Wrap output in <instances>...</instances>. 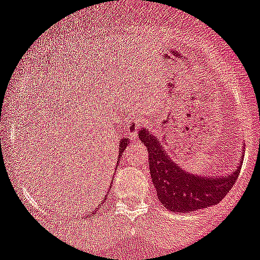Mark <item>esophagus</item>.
<instances>
[{
  "mask_svg": "<svg viewBox=\"0 0 260 260\" xmlns=\"http://www.w3.org/2000/svg\"><path fill=\"white\" fill-rule=\"evenodd\" d=\"M137 126H138V121L135 120V121H132V122H128V127H133V128H137Z\"/></svg>",
  "mask_w": 260,
  "mask_h": 260,
  "instance_id": "34e87169",
  "label": "esophagus"
}]
</instances>
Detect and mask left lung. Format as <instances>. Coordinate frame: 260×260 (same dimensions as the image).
<instances>
[{
  "label": "left lung",
  "instance_id": "left-lung-1",
  "mask_svg": "<svg viewBox=\"0 0 260 260\" xmlns=\"http://www.w3.org/2000/svg\"><path fill=\"white\" fill-rule=\"evenodd\" d=\"M139 139L148 149L150 176L158 199L171 212L189 213L214 206L237 181L243 158L237 169L226 176H198L181 170L163 149V144L145 128L139 130Z\"/></svg>",
  "mask_w": 260,
  "mask_h": 260
}]
</instances>
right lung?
Segmentation results:
<instances>
[{
  "label": "right lung",
  "mask_w": 260,
  "mask_h": 260,
  "mask_svg": "<svg viewBox=\"0 0 260 260\" xmlns=\"http://www.w3.org/2000/svg\"><path fill=\"white\" fill-rule=\"evenodd\" d=\"M128 139H120V144H118V149H120V153H122V150L127 147Z\"/></svg>",
  "instance_id": "obj_1"
}]
</instances>
